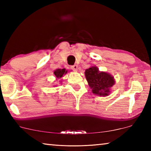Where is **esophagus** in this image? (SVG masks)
I'll return each instance as SVG.
<instances>
[{
	"instance_id": "obj_1",
	"label": "esophagus",
	"mask_w": 151,
	"mask_h": 151,
	"mask_svg": "<svg viewBox=\"0 0 151 151\" xmlns=\"http://www.w3.org/2000/svg\"><path fill=\"white\" fill-rule=\"evenodd\" d=\"M70 68H71V69H73L74 71H76L78 69V66L76 65H73V66H70Z\"/></svg>"
}]
</instances>
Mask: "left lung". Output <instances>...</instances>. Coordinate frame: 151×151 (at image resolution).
<instances>
[{"mask_svg": "<svg viewBox=\"0 0 151 151\" xmlns=\"http://www.w3.org/2000/svg\"><path fill=\"white\" fill-rule=\"evenodd\" d=\"M85 76L93 93L100 96H107L110 93V88L114 85L112 76L104 72H99L96 66L85 70Z\"/></svg>", "mask_w": 151, "mask_h": 151, "instance_id": "1", "label": "left lung"}]
</instances>
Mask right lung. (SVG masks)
Returning <instances> with one entry per match:
<instances>
[{"label":"right lung","instance_id":"add662e5","mask_svg":"<svg viewBox=\"0 0 151 151\" xmlns=\"http://www.w3.org/2000/svg\"><path fill=\"white\" fill-rule=\"evenodd\" d=\"M66 73H67V70H66L65 68H63V69H59V68H58V69L56 70L55 71L54 74L56 76V77L58 78H60L62 77L64 75H65Z\"/></svg>","mask_w":151,"mask_h":151}]
</instances>
